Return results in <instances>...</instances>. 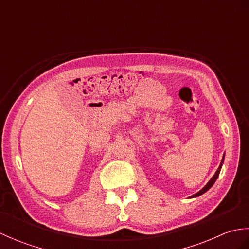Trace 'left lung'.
Masks as SVG:
<instances>
[{
  "instance_id": "1",
  "label": "left lung",
  "mask_w": 249,
  "mask_h": 249,
  "mask_svg": "<svg viewBox=\"0 0 249 249\" xmlns=\"http://www.w3.org/2000/svg\"><path fill=\"white\" fill-rule=\"evenodd\" d=\"M224 157H225V155H224ZM224 157H223V160H221V162H220V165H219V168L217 169V171L215 172V174L213 176V178L210 179V182L205 185V186L200 190L199 193H197V194H195V195H193L192 196V198H195V197H198V196H200V195H202V194H204L206 190H209L211 187H212V185L215 183V181L216 179H217V178H218V176H219V172H220V169H221V166H223V162H224Z\"/></svg>"
}]
</instances>
